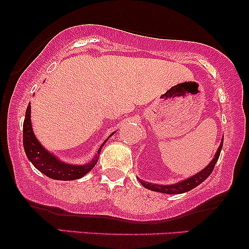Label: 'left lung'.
Returning a JSON list of instances; mask_svg holds the SVG:
<instances>
[{"label":"left lung","instance_id":"left-lung-1","mask_svg":"<svg viewBox=\"0 0 249 249\" xmlns=\"http://www.w3.org/2000/svg\"><path fill=\"white\" fill-rule=\"evenodd\" d=\"M222 142H224V139H221L220 146L218 150H216L215 156H214V158L211 160L210 164H208L207 166L204 168V170H201L199 173L190 177V178L181 180V181L177 182V184H173V185L151 184V182L142 181V180H141V179H139V181L142 182V186L146 187L147 190L154 191V192H160V193H166V194H180V193L188 192V191L193 190L194 187H196L198 185L201 184L202 181H205V180H206L208 177L211 176V173H212L213 168H214V166H215L216 161H218V159H219L220 152H221Z\"/></svg>","mask_w":249,"mask_h":249}]
</instances>
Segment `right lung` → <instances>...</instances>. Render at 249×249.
Wrapping results in <instances>:
<instances>
[{
    "instance_id": "add662e5",
    "label": "right lung",
    "mask_w": 249,
    "mask_h": 249,
    "mask_svg": "<svg viewBox=\"0 0 249 249\" xmlns=\"http://www.w3.org/2000/svg\"><path fill=\"white\" fill-rule=\"evenodd\" d=\"M113 134V133H112ZM105 141L102 146L97 151L95 158L90 162L84 165H71L61 161L55 154H51L49 151L45 150L42 144L37 141L33 127H31L30 119V103L25 111V118L23 122V146L28 159L33 162L39 172L45 174L51 179L55 180H75L82 178L88 172H90L97 164L101 153L102 147L107 142Z\"/></svg>"
}]
</instances>
